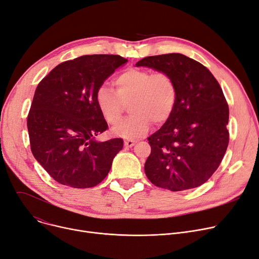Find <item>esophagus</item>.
<instances>
[{
    "instance_id": "obj_1",
    "label": "esophagus",
    "mask_w": 259,
    "mask_h": 259,
    "mask_svg": "<svg viewBox=\"0 0 259 259\" xmlns=\"http://www.w3.org/2000/svg\"><path fill=\"white\" fill-rule=\"evenodd\" d=\"M135 143H137V141L131 140V139H127V140L124 141V144H125L126 147H132V146L135 145Z\"/></svg>"
}]
</instances>
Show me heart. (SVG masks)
Segmentation results:
<instances>
[{"label":"heart","instance_id":"1","mask_svg":"<svg viewBox=\"0 0 259 259\" xmlns=\"http://www.w3.org/2000/svg\"><path fill=\"white\" fill-rule=\"evenodd\" d=\"M115 91L101 85L95 91V104L103 118L115 125L129 104L131 114L113 131L125 138H135L150 130L152 122L160 125L172 115L178 88L172 75L165 71L129 68L114 80Z\"/></svg>","mask_w":259,"mask_h":259}]
</instances>
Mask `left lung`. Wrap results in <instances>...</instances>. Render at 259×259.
<instances>
[{
  "mask_svg": "<svg viewBox=\"0 0 259 259\" xmlns=\"http://www.w3.org/2000/svg\"><path fill=\"white\" fill-rule=\"evenodd\" d=\"M137 66L170 73L178 88L171 117L148 138V180L174 192L205 184L229 144V106L219 81L207 67L181 53L147 57Z\"/></svg>",
  "mask_w": 259,
  "mask_h": 259,
  "instance_id": "8db88e82",
  "label": "left lung"
}]
</instances>
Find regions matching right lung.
<instances>
[{"instance_id": "add662e5", "label": "right lung", "mask_w": 259, "mask_h": 259, "mask_svg": "<svg viewBox=\"0 0 259 259\" xmlns=\"http://www.w3.org/2000/svg\"><path fill=\"white\" fill-rule=\"evenodd\" d=\"M127 59L81 56L58 65L38 83L27 116L31 152L51 178L72 188L99 185L121 150V139L98 142L108 129L95 104L97 88Z\"/></svg>"}]
</instances>
